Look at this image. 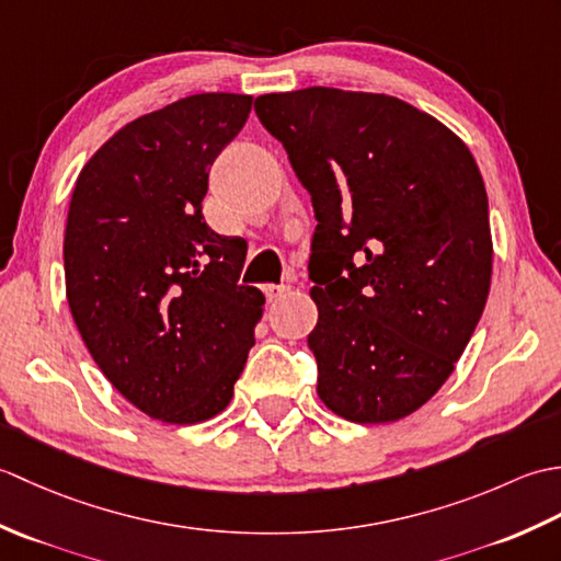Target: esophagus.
Here are the masks:
<instances>
[{
	"instance_id": "esophagus-1",
	"label": "esophagus",
	"mask_w": 561,
	"mask_h": 561,
	"mask_svg": "<svg viewBox=\"0 0 561 561\" xmlns=\"http://www.w3.org/2000/svg\"><path fill=\"white\" fill-rule=\"evenodd\" d=\"M289 291H291L289 284H270V287H265V296H267L270 304L272 301H279L282 296H287Z\"/></svg>"
}]
</instances>
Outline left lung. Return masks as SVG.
<instances>
[{"label": "left lung", "instance_id": "8db88e82", "mask_svg": "<svg viewBox=\"0 0 561 561\" xmlns=\"http://www.w3.org/2000/svg\"><path fill=\"white\" fill-rule=\"evenodd\" d=\"M255 113L318 219V398L356 424L398 422L446 383L490 294L478 163L444 123L386 93H265Z\"/></svg>", "mask_w": 561, "mask_h": 561}]
</instances>
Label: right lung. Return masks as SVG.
<instances>
[{
    "label": "right lung",
    "instance_id": "1",
    "mask_svg": "<svg viewBox=\"0 0 561 561\" xmlns=\"http://www.w3.org/2000/svg\"><path fill=\"white\" fill-rule=\"evenodd\" d=\"M253 96L195 93L141 115L83 165L65 231L71 318L103 376L151 420L226 410L265 296L238 284L243 238L202 217L209 169Z\"/></svg>",
    "mask_w": 561,
    "mask_h": 561
}]
</instances>
